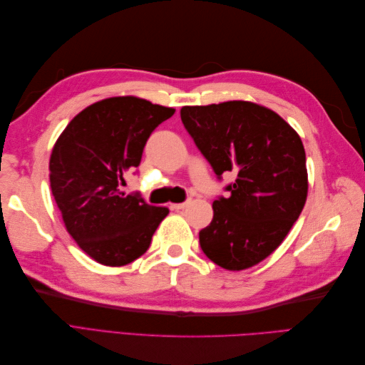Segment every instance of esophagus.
<instances>
[{
	"label": "esophagus",
	"mask_w": 365,
	"mask_h": 365,
	"mask_svg": "<svg viewBox=\"0 0 365 365\" xmlns=\"http://www.w3.org/2000/svg\"><path fill=\"white\" fill-rule=\"evenodd\" d=\"M189 202H190V201L180 202V204H172V208H173V210H182V208H185L187 205H189Z\"/></svg>",
	"instance_id": "34e87169"
}]
</instances>
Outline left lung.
<instances>
[{
	"label": "left lung",
	"mask_w": 365,
	"mask_h": 365,
	"mask_svg": "<svg viewBox=\"0 0 365 365\" xmlns=\"http://www.w3.org/2000/svg\"><path fill=\"white\" fill-rule=\"evenodd\" d=\"M181 120L217 180L236 176L227 197L213 202L201 248L220 268H251L282 244L304 207L302 138L279 114L251 102L184 106Z\"/></svg>",
	"instance_id": "left-lung-1"
}]
</instances>
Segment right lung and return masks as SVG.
I'll use <instances>...</instances> for the list:
<instances>
[{
  "mask_svg": "<svg viewBox=\"0 0 365 365\" xmlns=\"http://www.w3.org/2000/svg\"><path fill=\"white\" fill-rule=\"evenodd\" d=\"M173 108L138 97L105 98L77 114L63 129L50 158V187L63 224L88 256L106 267H123L143 256L165 207L118 185L138 168L150 134Z\"/></svg>",
  "mask_w": 365,
  "mask_h": 365,
  "instance_id": "add662e5",
  "label": "right lung"
}]
</instances>
